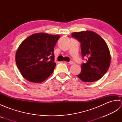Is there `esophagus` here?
Wrapping results in <instances>:
<instances>
[{"label":"esophagus","mask_w":122,"mask_h":122,"mask_svg":"<svg viewBox=\"0 0 122 122\" xmlns=\"http://www.w3.org/2000/svg\"><path fill=\"white\" fill-rule=\"evenodd\" d=\"M68 63H69V64H74V62L73 61H70V62H67Z\"/></svg>","instance_id":"esophagus-1"}]
</instances>
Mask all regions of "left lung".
I'll return each instance as SVG.
<instances>
[{
    "label": "left lung",
    "mask_w": 122,
    "mask_h": 122,
    "mask_svg": "<svg viewBox=\"0 0 122 122\" xmlns=\"http://www.w3.org/2000/svg\"><path fill=\"white\" fill-rule=\"evenodd\" d=\"M72 37L81 43L82 58H87L82 63L81 72L77 76L84 82H93L100 79L109 68L111 54L105 41L92 31L72 33Z\"/></svg>",
    "instance_id": "8db88e82"
}]
</instances>
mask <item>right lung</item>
<instances>
[{
	"mask_svg": "<svg viewBox=\"0 0 122 122\" xmlns=\"http://www.w3.org/2000/svg\"><path fill=\"white\" fill-rule=\"evenodd\" d=\"M60 37L37 33L22 41L15 54V62L25 79L41 83L53 73L56 66L53 50Z\"/></svg>",
	"mask_w": 122,
	"mask_h": 122,
	"instance_id": "right-lung-1",
	"label": "right lung"
}]
</instances>
